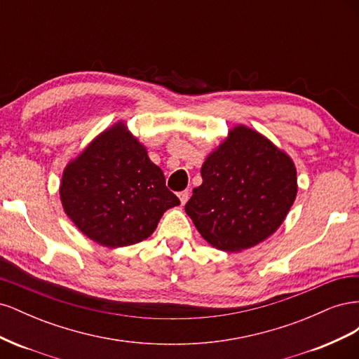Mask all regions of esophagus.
<instances>
[{
  "instance_id": "34e87169",
  "label": "esophagus",
  "mask_w": 359,
  "mask_h": 359,
  "mask_svg": "<svg viewBox=\"0 0 359 359\" xmlns=\"http://www.w3.org/2000/svg\"><path fill=\"white\" fill-rule=\"evenodd\" d=\"M178 198H180V201H181V205H186L187 201H189V190L180 191V193H178Z\"/></svg>"
}]
</instances>
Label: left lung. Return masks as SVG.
Instances as JSON below:
<instances>
[{
  "label": "left lung",
  "instance_id": "8db88e82",
  "mask_svg": "<svg viewBox=\"0 0 359 359\" xmlns=\"http://www.w3.org/2000/svg\"><path fill=\"white\" fill-rule=\"evenodd\" d=\"M202 184L186 212L203 240L223 252H241L273 235L297 198V169L269 139L233 127L205 158Z\"/></svg>",
  "mask_w": 359,
  "mask_h": 359
}]
</instances>
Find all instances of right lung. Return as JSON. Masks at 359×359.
I'll use <instances>...</instances> for the list:
<instances>
[{
    "label": "right lung",
    "mask_w": 359,
    "mask_h": 359,
    "mask_svg": "<svg viewBox=\"0 0 359 359\" xmlns=\"http://www.w3.org/2000/svg\"><path fill=\"white\" fill-rule=\"evenodd\" d=\"M62 208L94 243L116 248L147 240L180 199L147 148L119 121L97 136L62 172Z\"/></svg>",
    "instance_id": "add662e5"
}]
</instances>
